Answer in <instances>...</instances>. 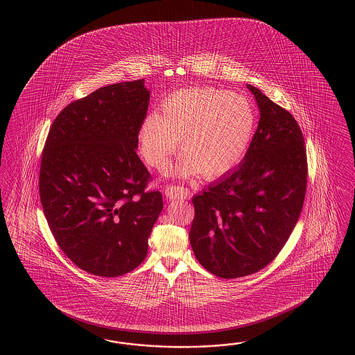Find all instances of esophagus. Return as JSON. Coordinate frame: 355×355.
<instances>
[{
	"mask_svg": "<svg viewBox=\"0 0 355 355\" xmlns=\"http://www.w3.org/2000/svg\"><path fill=\"white\" fill-rule=\"evenodd\" d=\"M165 196L169 200H177V199H189L191 196V193L189 189L183 187V186H177V184H172L168 186L165 189Z\"/></svg>",
	"mask_w": 355,
	"mask_h": 355,
	"instance_id": "esophagus-1",
	"label": "esophagus"
}]
</instances>
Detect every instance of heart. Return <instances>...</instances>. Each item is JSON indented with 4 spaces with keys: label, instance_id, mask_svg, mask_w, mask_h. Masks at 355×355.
<instances>
[{
    "label": "heart",
    "instance_id": "heart-1",
    "mask_svg": "<svg viewBox=\"0 0 355 355\" xmlns=\"http://www.w3.org/2000/svg\"><path fill=\"white\" fill-rule=\"evenodd\" d=\"M255 126L257 116L246 97L216 88L180 89L162 100L160 113L143 119L140 153L150 166L162 169L181 140L184 152L172 174L216 178L242 160Z\"/></svg>",
    "mask_w": 355,
    "mask_h": 355
}]
</instances>
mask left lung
Here are the masks:
<instances>
[{
  "label": "left lung",
  "instance_id": "8db88e82",
  "mask_svg": "<svg viewBox=\"0 0 355 355\" xmlns=\"http://www.w3.org/2000/svg\"><path fill=\"white\" fill-rule=\"evenodd\" d=\"M260 119L243 162L193 198L190 243L221 279L252 275L279 255L306 195L304 139L291 113L248 85Z\"/></svg>",
  "mask_w": 355,
  "mask_h": 355
}]
</instances>
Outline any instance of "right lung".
<instances>
[{"label":"right lung","instance_id":"add662e5","mask_svg":"<svg viewBox=\"0 0 355 355\" xmlns=\"http://www.w3.org/2000/svg\"><path fill=\"white\" fill-rule=\"evenodd\" d=\"M144 79L101 87L69 104L44 146L39 193L58 246L76 267L117 277L146 259L160 191L138 155L147 116Z\"/></svg>","mask_w":355,"mask_h":355}]
</instances>
